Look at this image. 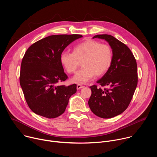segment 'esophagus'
Here are the masks:
<instances>
[{
	"instance_id": "esophagus-1",
	"label": "esophagus",
	"mask_w": 157,
	"mask_h": 157,
	"mask_svg": "<svg viewBox=\"0 0 157 157\" xmlns=\"http://www.w3.org/2000/svg\"><path fill=\"white\" fill-rule=\"evenodd\" d=\"M84 87V86H82V85H81V84H77V89H81V88H82Z\"/></svg>"
}]
</instances>
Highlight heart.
Masks as SVG:
<instances>
[{"label": "heart", "mask_w": 157, "mask_h": 157, "mask_svg": "<svg viewBox=\"0 0 157 157\" xmlns=\"http://www.w3.org/2000/svg\"><path fill=\"white\" fill-rule=\"evenodd\" d=\"M113 50L109 44L88 40L75 46L73 53L63 52L59 60L69 74L75 73L81 63L83 66L73 80L78 83H86L91 80L95 75L101 76L107 73L113 63Z\"/></svg>", "instance_id": "heart-1"}]
</instances>
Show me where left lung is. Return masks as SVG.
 Instances as JSON below:
<instances>
[{
  "label": "left lung",
  "instance_id": "8db88e82",
  "mask_svg": "<svg viewBox=\"0 0 157 157\" xmlns=\"http://www.w3.org/2000/svg\"><path fill=\"white\" fill-rule=\"evenodd\" d=\"M107 41L113 50L114 58L110 69L97 82L90 86L91 96L88 104L97 116L109 119L117 116L128 107L137 86L138 75L136 59L128 47L113 36L95 35Z\"/></svg>",
  "mask_w": 157,
  "mask_h": 157
}]
</instances>
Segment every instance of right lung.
<instances>
[{
	"label": "right lung",
	"mask_w": 157,
	"mask_h": 157,
	"mask_svg": "<svg viewBox=\"0 0 157 157\" xmlns=\"http://www.w3.org/2000/svg\"><path fill=\"white\" fill-rule=\"evenodd\" d=\"M81 35H55L44 38L28 48L22 59L20 84L26 102L34 113L48 119L61 116L76 84L56 86L68 79L60 55Z\"/></svg>",
	"instance_id": "1"
}]
</instances>
